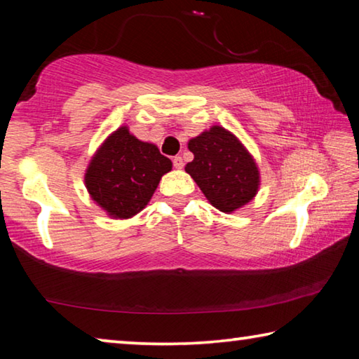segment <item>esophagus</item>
I'll use <instances>...</instances> for the list:
<instances>
[{"mask_svg": "<svg viewBox=\"0 0 359 359\" xmlns=\"http://www.w3.org/2000/svg\"><path fill=\"white\" fill-rule=\"evenodd\" d=\"M172 163H174V168H175V169H182V168H184V160H182V156H174Z\"/></svg>", "mask_w": 359, "mask_h": 359, "instance_id": "obj_1", "label": "esophagus"}]
</instances>
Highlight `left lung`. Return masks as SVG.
<instances>
[{
    "mask_svg": "<svg viewBox=\"0 0 359 359\" xmlns=\"http://www.w3.org/2000/svg\"><path fill=\"white\" fill-rule=\"evenodd\" d=\"M193 161L185 166L208 201L218 210L241 209L257 196L259 171L250 151L220 125L188 141Z\"/></svg>",
    "mask_w": 359,
    "mask_h": 359,
    "instance_id": "8db88e82",
    "label": "left lung"
}]
</instances>
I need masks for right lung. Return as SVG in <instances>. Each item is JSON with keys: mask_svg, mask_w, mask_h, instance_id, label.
Listing matches in <instances>:
<instances>
[{"mask_svg": "<svg viewBox=\"0 0 359 359\" xmlns=\"http://www.w3.org/2000/svg\"><path fill=\"white\" fill-rule=\"evenodd\" d=\"M172 161L155 144L139 141L128 126L111 133L90 160L85 187L90 198L112 218H131L154 196Z\"/></svg>", "mask_w": 359, "mask_h": 359, "instance_id": "add662e5", "label": "right lung"}]
</instances>
